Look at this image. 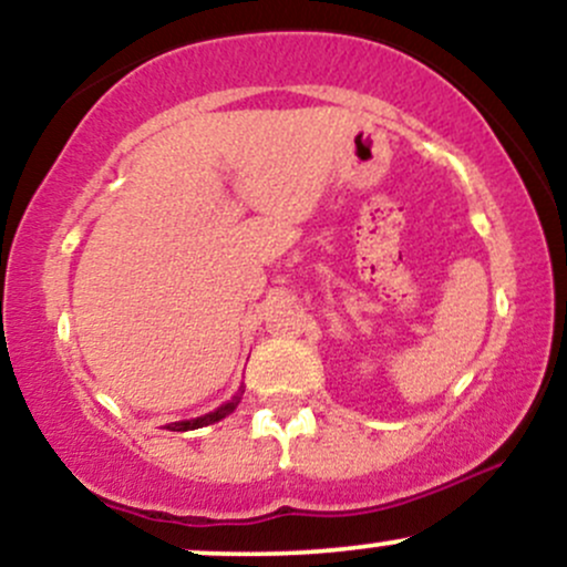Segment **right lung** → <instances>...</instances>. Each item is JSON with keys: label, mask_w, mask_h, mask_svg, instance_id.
<instances>
[{"label": "right lung", "mask_w": 567, "mask_h": 567, "mask_svg": "<svg viewBox=\"0 0 567 567\" xmlns=\"http://www.w3.org/2000/svg\"><path fill=\"white\" fill-rule=\"evenodd\" d=\"M239 400H243V396H234L231 402H226V405H220L218 410H213V413H207V415H199V419H192V421H178V424H171L167 429H171V432H188V429H199V426H210V424H216V421H220V419H226V415L229 413H234V408L239 405Z\"/></svg>", "instance_id": "obj_1"}]
</instances>
